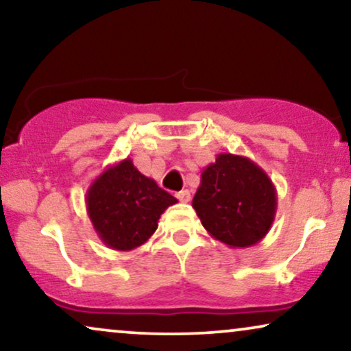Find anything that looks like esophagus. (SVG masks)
Wrapping results in <instances>:
<instances>
[{
	"mask_svg": "<svg viewBox=\"0 0 351 351\" xmlns=\"http://www.w3.org/2000/svg\"><path fill=\"white\" fill-rule=\"evenodd\" d=\"M176 196H177V199L180 201V203H189V201L191 199V195H190L189 190H182Z\"/></svg>",
	"mask_w": 351,
	"mask_h": 351,
	"instance_id": "obj_1",
	"label": "esophagus"
}]
</instances>
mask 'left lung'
Returning a JSON list of instances; mask_svg holds the SVG:
<instances>
[{
  "label": "left lung",
  "instance_id": "obj_1",
  "mask_svg": "<svg viewBox=\"0 0 351 351\" xmlns=\"http://www.w3.org/2000/svg\"><path fill=\"white\" fill-rule=\"evenodd\" d=\"M276 189L246 156L220 153L201 172L193 208L210 237L228 247L257 244L276 215Z\"/></svg>",
  "mask_w": 351,
  "mask_h": 351
}]
</instances>
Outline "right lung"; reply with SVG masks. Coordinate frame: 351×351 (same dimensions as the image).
I'll list each match as a JSON object with an SVG mask.
<instances>
[{"label": "right lung", "mask_w": 351, "mask_h": 351, "mask_svg": "<svg viewBox=\"0 0 351 351\" xmlns=\"http://www.w3.org/2000/svg\"><path fill=\"white\" fill-rule=\"evenodd\" d=\"M84 199L95 233L114 251L142 246L156 232L161 214L177 203L129 158L108 166L90 184Z\"/></svg>", "instance_id": "obj_1"}]
</instances>
